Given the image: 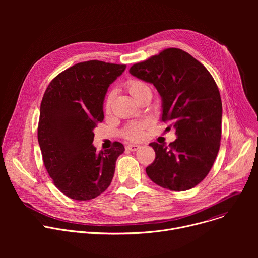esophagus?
Segmentation results:
<instances>
[{
	"label": "esophagus",
	"mask_w": 258,
	"mask_h": 258,
	"mask_svg": "<svg viewBox=\"0 0 258 258\" xmlns=\"http://www.w3.org/2000/svg\"><path fill=\"white\" fill-rule=\"evenodd\" d=\"M141 148V147L139 145H133V144H130L125 147V149L128 150V151H132V152H135L137 150H139Z\"/></svg>",
	"instance_id": "obj_1"
}]
</instances>
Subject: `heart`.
I'll use <instances>...</instances> for the list:
<instances>
[{"mask_svg": "<svg viewBox=\"0 0 258 258\" xmlns=\"http://www.w3.org/2000/svg\"><path fill=\"white\" fill-rule=\"evenodd\" d=\"M125 87L127 89V91L130 92V94L136 99L138 100L142 95L146 94V93H151L150 88L147 86L144 82L139 81V80H128L125 83ZM114 94L110 93L107 101H106V110H110L111 108V104H112V100H113ZM147 125L146 122H134L128 124L124 131H123V136L131 141H139L143 138L144 136V128Z\"/></svg>", "mask_w": 258, "mask_h": 258, "instance_id": "obj_1", "label": "heart"}]
</instances>
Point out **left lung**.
Returning a JSON list of instances; mask_svg holds the SVG:
<instances>
[{
    "instance_id": "obj_1",
    "label": "left lung",
    "mask_w": 258,
    "mask_h": 258,
    "mask_svg": "<svg viewBox=\"0 0 258 258\" xmlns=\"http://www.w3.org/2000/svg\"><path fill=\"white\" fill-rule=\"evenodd\" d=\"M130 73L156 88L162 101L161 121H169L177 136L168 147L149 144L156 157L147 174L170 191L196 187L211 169L222 137V99L213 78L199 61L176 48L133 65Z\"/></svg>"
}]
</instances>
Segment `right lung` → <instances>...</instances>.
<instances>
[{"mask_svg": "<svg viewBox=\"0 0 258 258\" xmlns=\"http://www.w3.org/2000/svg\"><path fill=\"white\" fill-rule=\"evenodd\" d=\"M126 65L98 60L81 62L61 72L48 86L41 103L38 140L54 185L67 197L86 201L111 183L121 143L97 152L94 130L104 119L109 86Z\"/></svg>", "mask_w": 258, "mask_h": 258, "instance_id": "right-lung-1", "label": "right lung"}]
</instances>
